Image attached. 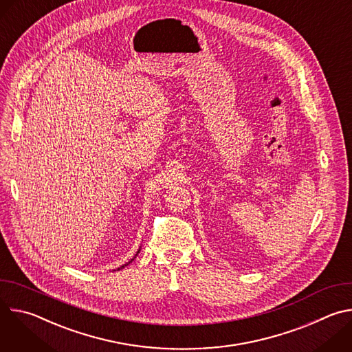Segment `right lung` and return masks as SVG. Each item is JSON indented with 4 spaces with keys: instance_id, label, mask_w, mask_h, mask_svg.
Listing matches in <instances>:
<instances>
[{
    "instance_id": "add662e5",
    "label": "right lung",
    "mask_w": 352,
    "mask_h": 352,
    "mask_svg": "<svg viewBox=\"0 0 352 352\" xmlns=\"http://www.w3.org/2000/svg\"><path fill=\"white\" fill-rule=\"evenodd\" d=\"M139 250H140V248H139ZM139 250H138V252H136V255H135V256H133V259H135V258H136V256H138V254H139ZM133 259H131V261H129V262H128V263H125V265H122V266H121V267H118V269H117V270H121V269H124V267H125V266H128V265H129V263H132V261H133Z\"/></svg>"
}]
</instances>
